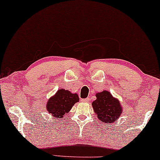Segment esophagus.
Masks as SVG:
<instances>
[{
  "mask_svg": "<svg viewBox=\"0 0 160 160\" xmlns=\"http://www.w3.org/2000/svg\"><path fill=\"white\" fill-rule=\"evenodd\" d=\"M82 102H88V101H89V98H86V99H82Z\"/></svg>",
  "mask_w": 160,
  "mask_h": 160,
  "instance_id": "esophagus-1",
  "label": "esophagus"
}]
</instances>
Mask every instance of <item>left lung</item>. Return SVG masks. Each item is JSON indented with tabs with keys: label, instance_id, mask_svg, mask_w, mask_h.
Returning <instances> with one entry per match:
<instances>
[{
	"label": "left lung",
	"instance_id": "left-lung-1",
	"mask_svg": "<svg viewBox=\"0 0 160 160\" xmlns=\"http://www.w3.org/2000/svg\"><path fill=\"white\" fill-rule=\"evenodd\" d=\"M96 98L92 107L99 120L108 124L114 122L122 114V108L119 100L106 90L96 94Z\"/></svg>",
	"mask_w": 160,
	"mask_h": 160
}]
</instances>
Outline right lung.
Returning a JSON list of instances; mask_svg holds the SVG:
<instances>
[{"instance_id": "1", "label": "right lung", "mask_w": 160, "mask_h": 160, "mask_svg": "<svg viewBox=\"0 0 160 160\" xmlns=\"http://www.w3.org/2000/svg\"><path fill=\"white\" fill-rule=\"evenodd\" d=\"M78 102H79L78 94H72L69 91L60 89L48 100L46 109L54 118H62Z\"/></svg>"}]
</instances>
